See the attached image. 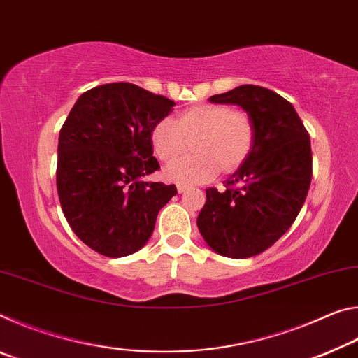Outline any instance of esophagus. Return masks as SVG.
Listing matches in <instances>:
<instances>
[{"mask_svg":"<svg viewBox=\"0 0 358 358\" xmlns=\"http://www.w3.org/2000/svg\"><path fill=\"white\" fill-rule=\"evenodd\" d=\"M186 189H187V186H186V185H178V186H177V191H178L180 194H181V192H185Z\"/></svg>","mask_w":358,"mask_h":358,"instance_id":"1","label":"esophagus"}]
</instances>
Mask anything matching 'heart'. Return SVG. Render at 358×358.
Masks as SVG:
<instances>
[{"mask_svg": "<svg viewBox=\"0 0 358 358\" xmlns=\"http://www.w3.org/2000/svg\"><path fill=\"white\" fill-rule=\"evenodd\" d=\"M193 143L196 153L166 167L164 177L181 185L203 183L217 172H232L243 164L254 145L250 115L224 104L196 106L180 115L157 121L151 131V147L157 159L171 162Z\"/></svg>", "mask_w": 358, "mask_h": 358, "instance_id": "heart-1", "label": "heart"}]
</instances>
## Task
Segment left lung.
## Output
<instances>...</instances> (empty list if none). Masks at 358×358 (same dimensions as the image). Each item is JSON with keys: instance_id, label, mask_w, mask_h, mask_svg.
Listing matches in <instances>:
<instances>
[{"instance_id": "8db88e82", "label": "left lung", "mask_w": 358, "mask_h": 358, "mask_svg": "<svg viewBox=\"0 0 358 358\" xmlns=\"http://www.w3.org/2000/svg\"><path fill=\"white\" fill-rule=\"evenodd\" d=\"M208 101L243 108L254 123V145L226 191L208 187L197 227L221 256H257L287 232L305 203L313 177L310 134L294 106L268 88L241 85Z\"/></svg>"}]
</instances>
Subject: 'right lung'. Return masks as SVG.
Returning a JSON list of instances; mask_svg holds the SVG:
<instances>
[{"label":"right lung","instance_id":"obj_1","mask_svg":"<svg viewBox=\"0 0 358 358\" xmlns=\"http://www.w3.org/2000/svg\"><path fill=\"white\" fill-rule=\"evenodd\" d=\"M173 106L134 83H106L77 99L59 131V203L77 237L102 256L143 248L177 194L175 185L142 181L159 169L151 131Z\"/></svg>","mask_w":358,"mask_h":358}]
</instances>
